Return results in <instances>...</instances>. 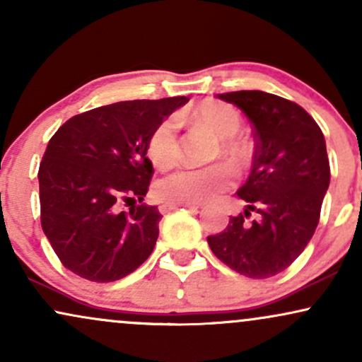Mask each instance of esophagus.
I'll list each match as a JSON object with an SVG mask.
<instances>
[{
	"instance_id": "1",
	"label": "esophagus",
	"mask_w": 362,
	"mask_h": 362,
	"mask_svg": "<svg viewBox=\"0 0 362 362\" xmlns=\"http://www.w3.org/2000/svg\"><path fill=\"white\" fill-rule=\"evenodd\" d=\"M176 208H189V209H198L202 208V204H196V203H164L159 206V211L160 213H168L171 211V209H176Z\"/></svg>"
}]
</instances>
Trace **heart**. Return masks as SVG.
I'll list each match as a JSON object with an SVG mask.
<instances>
[{"label": "heart", "mask_w": 362, "mask_h": 362, "mask_svg": "<svg viewBox=\"0 0 362 362\" xmlns=\"http://www.w3.org/2000/svg\"><path fill=\"white\" fill-rule=\"evenodd\" d=\"M191 119L204 124L216 134L220 139L218 153H223L236 160L248 154L247 146L236 139V134L242 127V119L233 107L221 102L206 100L191 110ZM147 153L158 168H169L180 158V136L174 117L160 120L151 132L147 141ZM233 171L228 164H211V166L196 168L182 166L168 174L156 185V194L159 199L169 203H202L211 198L231 182Z\"/></svg>", "instance_id": "heart-1"}]
</instances>
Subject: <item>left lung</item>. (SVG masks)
<instances>
[{
    "mask_svg": "<svg viewBox=\"0 0 362 362\" xmlns=\"http://www.w3.org/2000/svg\"><path fill=\"white\" fill-rule=\"evenodd\" d=\"M243 110L253 126L255 154L248 180L236 191L248 203L221 233L208 236L211 252L231 270L269 279L304 252L319 225L331 181L324 134L296 102L262 90L218 93ZM252 212L257 218L247 222Z\"/></svg>",
    "mask_w": 362,
    "mask_h": 362,
    "instance_id": "left-lung-1",
    "label": "left lung"
}]
</instances>
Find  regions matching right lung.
<instances>
[{
  "label": "right lung",
  "instance_id": "obj_1",
  "mask_svg": "<svg viewBox=\"0 0 362 362\" xmlns=\"http://www.w3.org/2000/svg\"><path fill=\"white\" fill-rule=\"evenodd\" d=\"M188 97L117 102L74 115L53 134L38 169L40 220L62 265L90 282L132 274L153 253L158 206L142 202L154 169L147 141Z\"/></svg>",
  "mask_w": 362,
  "mask_h": 362
}]
</instances>
